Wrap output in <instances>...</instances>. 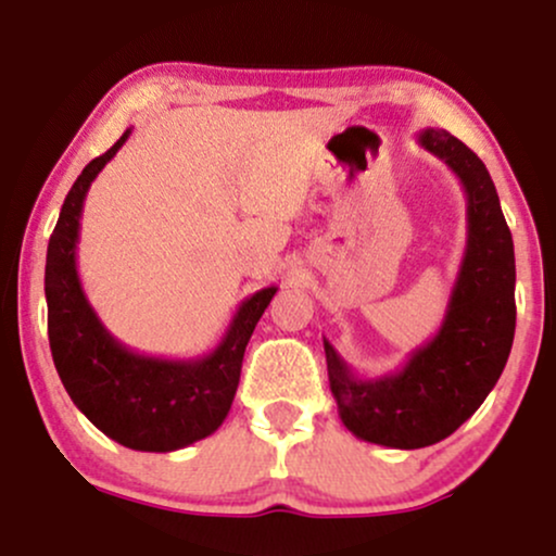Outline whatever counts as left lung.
Listing matches in <instances>:
<instances>
[{
    "instance_id": "left-lung-1",
    "label": "left lung",
    "mask_w": 556,
    "mask_h": 556,
    "mask_svg": "<svg viewBox=\"0 0 556 556\" xmlns=\"http://www.w3.org/2000/svg\"><path fill=\"white\" fill-rule=\"evenodd\" d=\"M419 148L454 170L467 194V245L446 316L401 369L358 377L325 338L340 419L367 443L425 448L465 425L498 382L515 340V245L485 163L446 129H422Z\"/></svg>"
}]
</instances>
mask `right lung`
Returning <instances> with one entry per match:
<instances>
[{
    "label": "right lung",
    "mask_w": 556,
    "mask_h": 556,
    "mask_svg": "<svg viewBox=\"0 0 556 556\" xmlns=\"http://www.w3.org/2000/svg\"><path fill=\"white\" fill-rule=\"evenodd\" d=\"M129 134L81 170L60 208L47 248V329L54 369L78 412L121 446L166 454L203 441L227 419L245 345L279 288L245 298L222 343L198 358L144 356L108 332L78 279V229L91 181Z\"/></svg>",
    "instance_id": "add662e5"
}]
</instances>
